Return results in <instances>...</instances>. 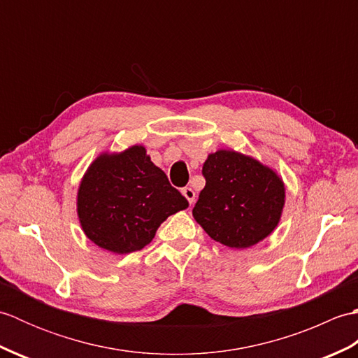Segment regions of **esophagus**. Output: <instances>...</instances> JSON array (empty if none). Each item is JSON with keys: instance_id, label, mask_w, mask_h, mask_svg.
<instances>
[{"instance_id": "esophagus-1", "label": "esophagus", "mask_w": 358, "mask_h": 358, "mask_svg": "<svg viewBox=\"0 0 358 358\" xmlns=\"http://www.w3.org/2000/svg\"><path fill=\"white\" fill-rule=\"evenodd\" d=\"M181 194L185 195V199L189 201V204L195 203V192H194L192 187H185L183 191H181Z\"/></svg>"}]
</instances>
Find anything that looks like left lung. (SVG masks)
<instances>
[{
	"label": "left lung",
	"instance_id": "8db88e82",
	"mask_svg": "<svg viewBox=\"0 0 358 358\" xmlns=\"http://www.w3.org/2000/svg\"><path fill=\"white\" fill-rule=\"evenodd\" d=\"M203 175L206 186L192 215L212 240L246 249L278 226L286 189L272 167L241 152L218 149L208 155Z\"/></svg>",
	"mask_w": 358,
	"mask_h": 358
}]
</instances>
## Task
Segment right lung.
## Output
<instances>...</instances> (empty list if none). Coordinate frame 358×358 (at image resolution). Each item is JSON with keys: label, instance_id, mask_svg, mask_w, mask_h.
Here are the masks:
<instances>
[{"label": "right lung", "instance_id": "right-lung-1", "mask_svg": "<svg viewBox=\"0 0 358 358\" xmlns=\"http://www.w3.org/2000/svg\"><path fill=\"white\" fill-rule=\"evenodd\" d=\"M187 206L141 144L101 152L77 192L83 232L98 248L120 255L149 245L159 224Z\"/></svg>", "mask_w": 358, "mask_h": 358}]
</instances>
